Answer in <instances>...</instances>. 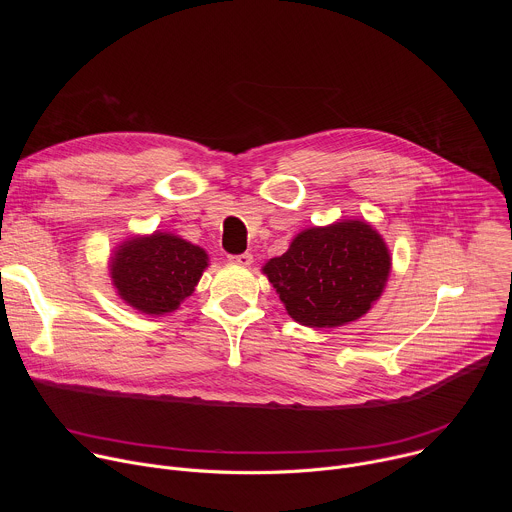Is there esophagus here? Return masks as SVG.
<instances>
[{"mask_svg":"<svg viewBox=\"0 0 512 512\" xmlns=\"http://www.w3.org/2000/svg\"><path fill=\"white\" fill-rule=\"evenodd\" d=\"M229 261H231V263H237V265H241V267H249V265L253 263V255H251V253L231 255V257H229Z\"/></svg>","mask_w":512,"mask_h":512,"instance_id":"esophagus-1","label":"esophagus"}]
</instances>
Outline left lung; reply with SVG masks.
I'll return each mask as SVG.
<instances>
[{"mask_svg": "<svg viewBox=\"0 0 512 512\" xmlns=\"http://www.w3.org/2000/svg\"><path fill=\"white\" fill-rule=\"evenodd\" d=\"M287 314L308 328H338L367 314L391 273L381 233L360 218L298 233L261 269Z\"/></svg>", "mask_w": 512, "mask_h": 512, "instance_id": "8db88e82", "label": "left lung"}]
</instances>
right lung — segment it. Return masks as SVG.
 I'll list each match as a JSON object with an SVG mask.
<instances>
[{"mask_svg":"<svg viewBox=\"0 0 512 512\" xmlns=\"http://www.w3.org/2000/svg\"><path fill=\"white\" fill-rule=\"evenodd\" d=\"M208 253L190 241L154 231L119 243L109 257V277L123 304L145 316H166L194 294Z\"/></svg>","mask_w":512,"mask_h":512,"instance_id":"1","label":"right lung"}]
</instances>
